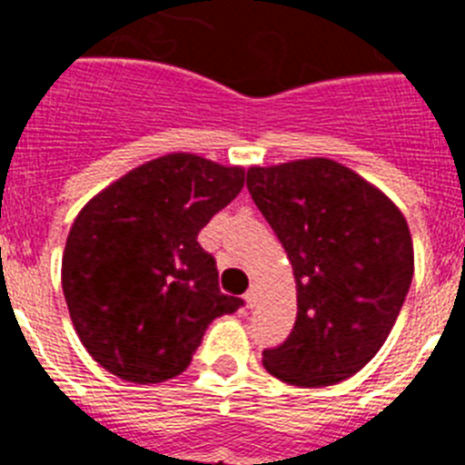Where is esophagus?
Masks as SVG:
<instances>
[{"instance_id": "obj_1", "label": "esophagus", "mask_w": 465, "mask_h": 465, "mask_svg": "<svg viewBox=\"0 0 465 465\" xmlns=\"http://www.w3.org/2000/svg\"><path fill=\"white\" fill-rule=\"evenodd\" d=\"M256 298H258L256 289H249V291H246V293H244L246 307H253V305H256Z\"/></svg>"}]
</instances>
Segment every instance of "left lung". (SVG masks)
<instances>
[{
  "label": "left lung",
  "instance_id": "obj_1",
  "mask_svg": "<svg viewBox=\"0 0 465 465\" xmlns=\"http://www.w3.org/2000/svg\"><path fill=\"white\" fill-rule=\"evenodd\" d=\"M246 188L293 268L298 316L262 351L270 375L331 386L386 342L414 274L408 221L375 183L331 158L253 165Z\"/></svg>",
  "mask_w": 465,
  "mask_h": 465
}]
</instances>
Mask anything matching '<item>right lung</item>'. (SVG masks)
Segmentation results:
<instances>
[{
	"instance_id": "add662e5",
	"label": "right lung",
	"mask_w": 465,
	"mask_h": 465,
	"mask_svg": "<svg viewBox=\"0 0 465 465\" xmlns=\"http://www.w3.org/2000/svg\"><path fill=\"white\" fill-rule=\"evenodd\" d=\"M244 167L167 153L102 188L74 219L63 293L81 344L111 375L158 384L182 375L216 316L219 291L197 232L244 186Z\"/></svg>"
}]
</instances>
